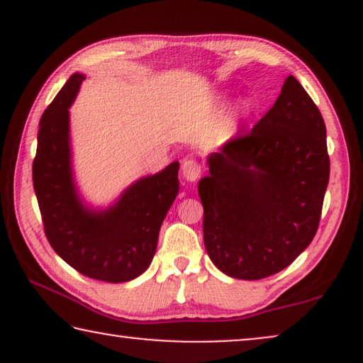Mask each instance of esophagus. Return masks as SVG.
<instances>
[{
    "label": "esophagus",
    "instance_id": "obj_1",
    "mask_svg": "<svg viewBox=\"0 0 363 363\" xmlns=\"http://www.w3.org/2000/svg\"><path fill=\"white\" fill-rule=\"evenodd\" d=\"M182 173H183V178H185V180H188V182L198 180V178H200V175H201L200 162L193 160V158H186V160H183Z\"/></svg>",
    "mask_w": 363,
    "mask_h": 363
}]
</instances>
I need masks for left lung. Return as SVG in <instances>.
I'll use <instances>...</instances> for the list:
<instances>
[{
    "label": "left lung",
    "instance_id": "left-lung-1",
    "mask_svg": "<svg viewBox=\"0 0 363 363\" xmlns=\"http://www.w3.org/2000/svg\"><path fill=\"white\" fill-rule=\"evenodd\" d=\"M325 123L294 76L264 117L210 157L198 183L203 240L218 269L256 281L314 240L329 183Z\"/></svg>",
    "mask_w": 363,
    "mask_h": 363
}]
</instances>
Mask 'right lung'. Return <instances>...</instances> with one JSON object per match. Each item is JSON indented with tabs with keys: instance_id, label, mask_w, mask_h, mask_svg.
<instances>
[{
	"instance_id": "add662e5",
	"label": "right lung",
	"mask_w": 363,
	"mask_h": 363,
	"mask_svg": "<svg viewBox=\"0 0 363 363\" xmlns=\"http://www.w3.org/2000/svg\"><path fill=\"white\" fill-rule=\"evenodd\" d=\"M84 79L72 74L43 113L33 185L52 250L91 279L125 282L150 266L163 218L178 193L180 165L173 162L138 180L111 210L84 208L72 185L69 152V106Z\"/></svg>"
}]
</instances>
